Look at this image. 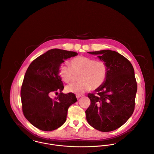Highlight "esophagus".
Masks as SVG:
<instances>
[{"label":"esophagus","instance_id":"esophagus-1","mask_svg":"<svg viewBox=\"0 0 154 154\" xmlns=\"http://www.w3.org/2000/svg\"><path fill=\"white\" fill-rule=\"evenodd\" d=\"M82 97V95H76V98H77V99H79V98H80V97Z\"/></svg>","mask_w":154,"mask_h":154}]
</instances>
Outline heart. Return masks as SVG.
Returning a JSON list of instances; mask_svg holds the SVG:
<instances>
[{
  "mask_svg": "<svg viewBox=\"0 0 154 154\" xmlns=\"http://www.w3.org/2000/svg\"><path fill=\"white\" fill-rule=\"evenodd\" d=\"M71 67L63 64L59 69V75L65 83L71 82L75 74H79L80 82L71 83L66 87L68 92L80 95L90 89L100 88L104 82L107 73L105 62L85 57L79 56L70 61Z\"/></svg>",
  "mask_w": 154,
  "mask_h": 154,
  "instance_id": "obj_1",
  "label": "heart"
}]
</instances>
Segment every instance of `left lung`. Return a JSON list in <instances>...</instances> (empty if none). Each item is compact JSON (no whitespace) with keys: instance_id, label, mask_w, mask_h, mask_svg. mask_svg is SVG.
Wrapping results in <instances>:
<instances>
[{"instance_id":"8db88e82","label":"left lung","mask_w":154,"mask_h":154,"mask_svg":"<svg viewBox=\"0 0 154 154\" xmlns=\"http://www.w3.org/2000/svg\"><path fill=\"white\" fill-rule=\"evenodd\" d=\"M105 62L107 68L104 83L88 94L91 104L86 110V120L102 132L115 130L123 125L134 110L137 90L134 70L124 56L111 50L88 52Z\"/></svg>"}]
</instances>
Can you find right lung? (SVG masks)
<instances>
[{
  "label": "right lung",
  "instance_id": "obj_1",
  "mask_svg": "<svg viewBox=\"0 0 154 154\" xmlns=\"http://www.w3.org/2000/svg\"><path fill=\"white\" fill-rule=\"evenodd\" d=\"M77 53L51 49L35 59L29 66L21 89L23 114L36 128L45 131L54 130L66 121L68 109L77 100L72 93L63 94L64 87L59 69L65 60ZM53 91L60 92L52 99Z\"/></svg>",
  "mask_w": 154,
  "mask_h": 154
}]
</instances>
